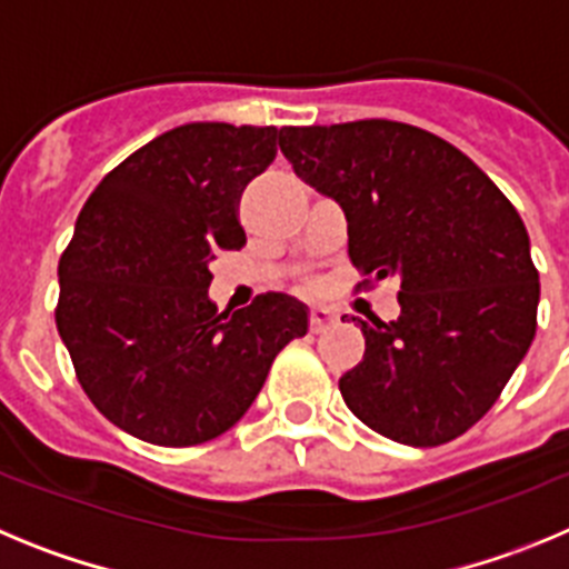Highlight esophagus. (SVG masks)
<instances>
[{
    "instance_id": "1",
    "label": "esophagus",
    "mask_w": 569,
    "mask_h": 569,
    "mask_svg": "<svg viewBox=\"0 0 569 569\" xmlns=\"http://www.w3.org/2000/svg\"><path fill=\"white\" fill-rule=\"evenodd\" d=\"M336 321V310L328 308V305H316V308H310V330L313 333H321L325 328H330Z\"/></svg>"
}]
</instances>
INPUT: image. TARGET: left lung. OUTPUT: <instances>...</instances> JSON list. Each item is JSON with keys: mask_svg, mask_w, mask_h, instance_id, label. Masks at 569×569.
<instances>
[{"mask_svg": "<svg viewBox=\"0 0 569 569\" xmlns=\"http://www.w3.org/2000/svg\"><path fill=\"white\" fill-rule=\"evenodd\" d=\"M281 153L345 210L359 288L401 281L399 319H359L365 359L339 379L345 405L401 445L459 439L536 336L539 270L519 210L459 148L405 122L284 128Z\"/></svg>", "mask_w": 569, "mask_h": 569, "instance_id": "obj_1", "label": "left lung"}]
</instances>
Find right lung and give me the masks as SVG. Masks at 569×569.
I'll use <instances>...</instances> for the list:
<instances>
[{
  "label": "right lung",
  "mask_w": 569,
  "mask_h": 569,
  "mask_svg": "<svg viewBox=\"0 0 569 569\" xmlns=\"http://www.w3.org/2000/svg\"><path fill=\"white\" fill-rule=\"evenodd\" d=\"M284 128L193 122L156 136L88 196L59 259L57 328L99 413L159 447L222 436L259 396L308 310L279 293L219 313V250L244 248L241 193Z\"/></svg>",
  "instance_id": "obj_1"
}]
</instances>
